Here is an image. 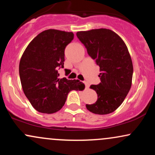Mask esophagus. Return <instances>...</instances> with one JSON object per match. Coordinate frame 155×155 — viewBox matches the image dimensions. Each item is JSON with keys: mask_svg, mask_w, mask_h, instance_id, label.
Here are the masks:
<instances>
[{"mask_svg": "<svg viewBox=\"0 0 155 155\" xmlns=\"http://www.w3.org/2000/svg\"><path fill=\"white\" fill-rule=\"evenodd\" d=\"M84 84H85V87L86 88H88L89 87H90V84H89V83L87 82V81H84Z\"/></svg>", "mask_w": 155, "mask_h": 155, "instance_id": "obj_1", "label": "esophagus"}]
</instances>
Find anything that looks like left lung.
<instances>
[{
	"label": "left lung",
	"instance_id": "left-lung-1",
	"mask_svg": "<svg viewBox=\"0 0 155 155\" xmlns=\"http://www.w3.org/2000/svg\"><path fill=\"white\" fill-rule=\"evenodd\" d=\"M76 35L100 67V84L90 86L97 100L86 107L96 114L112 113L122 104L132 84L133 67L127 46L116 33L106 28L79 31Z\"/></svg>",
	"mask_w": 155,
	"mask_h": 155
}]
</instances>
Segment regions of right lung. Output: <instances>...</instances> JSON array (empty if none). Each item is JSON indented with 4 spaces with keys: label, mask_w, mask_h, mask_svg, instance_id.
<instances>
[{
    "label": "right lung",
    "mask_w": 155,
    "mask_h": 155,
    "mask_svg": "<svg viewBox=\"0 0 155 155\" xmlns=\"http://www.w3.org/2000/svg\"><path fill=\"white\" fill-rule=\"evenodd\" d=\"M74 39L72 32L49 29L35 37L23 53L19 72L25 95L36 111L53 114L63 108L71 90H82L79 80L59 79L64 68L65 49Z\"/></svg>",
    "instance_id": "add662e5"
}]
</instances>
